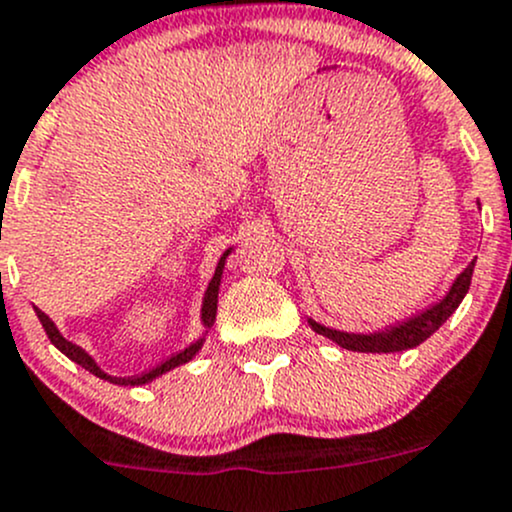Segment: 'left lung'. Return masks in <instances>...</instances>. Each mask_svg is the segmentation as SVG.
Wrapping results in <instances>:
<instances>
[{
  "label": "left lung",
  "instance_id": "1",
  "mask_svg": "<svg viewBox=\"0 0 512 512\" xmlns=\"http://www.w3.org/2000/svg\"><path fill=\"white\" fill-rule=\"evenodd\" d=\"M473 266H476V258L463 268L456 276V281L451 283V288L446 291L444 298L439 303L429 305L421 313L412 315V318L402 320V323H394L384 330H374V333H345V330H333L325 328V325L315 323L313 318H308L310 328L318 335L330 337L340 347L352 352H402L412 350V347L421 345L426 337H431L446 320L451 318L453 310L461 305V300L466 298L468 286H471Z\"/></svg>",
  "mask_w": 512,
  "mask_h": 512
}]
</instances>
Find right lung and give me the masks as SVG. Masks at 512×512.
Returning a JSON list of instances; mask_svg holds the SVG:
<instances>
[{
	"instance_id": "right-lung-1",
	"label": "right lung",
	"mask_w": 512,
	"mask_h": 512,
	"mask_svg": "<svg viewBox=\"0 0 512 512\" xmlns=\"http://www.w3.org/2000/svg\"><path fill=\"white\" fill-rule=\"evenodd\" d=\"M229 254H231V249H226L224 256L219 258L217 271H214L212 281H209L207 291H204V298H202V325H204V333H202V337H199V340H194L192 345L184 347V350L175 352V355H172V357H167V360H162L160 365H155V367H152V370H147V372H142V374H133V377H113V374L103 372V370H100V367H98V362L93 360V357L88 355V352L83 350V347H78L76 342L66 340V337H63V335L59 333V328H56V323L49 318V315L44 313V310L34 308V313H36V318L41 320V325H44L46 335H49V340L54 342V347H59V350L63 352V355L68 357V360H73V362H76V365H81L83 370H88L91 374H96V377L105 379V382L125 384V387H140V384L152 382V379H155V377H162V374H165V372H170V370H175V367L184 365V362H189L194 355H197L199 350H202L204 340H207L209 328H212L214 320H217V303H219L221 273H224V263H226V256H229Z\"/></svg>"
}]
</instances>
